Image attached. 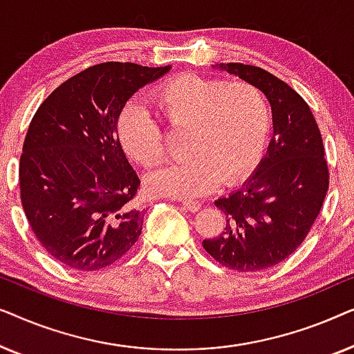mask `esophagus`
Returning a JSON list of instances; mask_svg holds the SVG:
<instances>
[{
	"label": "esophagus",
	"instance_id": "34e87169",
	"mask_svg": "<svg viewBox=\"0 0 354 354\" xmlns=\"http://www.w3.org/2000/svg\"><path fill=\"white\" fill-rule=\"evenodd\" d=\"M182 206L190 212H198L201 209V203H198V201H187L185 200V201H182Z\"/></svg>",
	"mask_w": 354,
	"mask_h": 354
}]
</instances>
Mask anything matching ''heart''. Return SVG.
<instances>
[{
  "label": "heart",
  "mask_w": 354,
  "mask_h": 354,
  "mask_svg": "<svg viewBox=\"0 0 354 354\" xmlns=\"http://www.w3.org/2000/svg\"><path fill=\"white\" fill-rule=\"evenodd\" d=\"M151 103L174 130H188V159L161 167L147 177L154 195L196 198L222 182L236 185L259 166L270 135V106L250 82L207 79L182 74L159 84ZM118 135L125 153L145 167L164 159L161 124L138 106H125L118 119Z\"/></svg>",
  "instance_id": "1"
}]
</instances>
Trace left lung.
Segmentation results:
<instances>
[{
    "mask_svg": "<svg viewBox=\"0 0 354 354\" xmlns=\"http://www.w3.org/2000/svg\"><path fill=\"white\" fill-rule=\"evenodd\" d=\"M212 67L258 86L272 109L268 153L239 190L214 201L225 227L203 248L239 272L269 269L303 243L328 190V169L316 119L306 101L283 80L256 66Z\"/></svg>",
    "mask_w": 354,
    "mask_h": 354,
    "instance_id": "8db88e82",
    "label": "left lung"
}]
</instances>
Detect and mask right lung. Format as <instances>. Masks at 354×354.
<instances>
[{"label":"right lung","mask_w":354,"mask_h":354,"mask_svg":"<svg viewBox=\"0 0 354 354\" xmlns=\"http://www.w3.org/2000/svg\"><path fill=\"white\" fill-rule=\"evenodd\" d=\"M169 71L103 62L61 84L33 115L19 166L21 200L37 240L66 268L103 269L142 234L140 178L120 147L118 119L135 91Z\"/></svg>","instance_id":"add662e5"}]
</instances>
